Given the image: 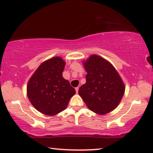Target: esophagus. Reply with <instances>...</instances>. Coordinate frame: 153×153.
Wrapping results in <instances>:
<instances>
[{
    "mask_svg": "<svg viewBox=\"0 0 153 153\" xmlns=\"http://www.w3.org/2000/svg\"><path fill=\"white\" fill-rule=\"evenodd\" d=\"M75 89H76V93H77V92H78V90H79V88H78V87H76V88H75Z\"/></svg>",
    "mask_w": 153,
    "mask_h": 153,
    "instance_id": "obj_1",
    "label": "esophagus"
}]
</instances>
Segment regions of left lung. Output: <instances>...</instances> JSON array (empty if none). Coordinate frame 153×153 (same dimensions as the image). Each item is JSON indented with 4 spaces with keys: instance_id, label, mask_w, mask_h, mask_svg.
Here are the masks:
<instances>
[{
    "instance_id": "1",
    "label": "left lung",
    "mask_w": 153,
    "mask_h": 153,
    "mask_svg": "<svg viewBox=\"0 0 153 153\" xmlns=\"http://www.w3.org/2000/svg\"><path fill=\"white\" fill-rule=\"evenodd\" d=\"M86 82L78 93L88 108L105 115L117 107L125 92V85L117 70L109 62L93 55L84 62Z\"/></svg>"
}]
</instances>
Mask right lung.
I'll list each match as a JSON object with an SVG mask.
<instances>
[{"instance_id": "1", "label": "right lung", "mask_w": 153, "mask_h": 153, "mask_svg": "<svg viewBox=\"0 0 153 153\" xmlns=\"http://www.w3.org/2000/svg\"><path fill=\"white\" fill-rule=\"evenodd\" d=\"M65 62L59 56L40 65L27 86L30 101L36 109L47 115H55L65 109L76 90L62 76Z\"/></svg>"}]
</instances>
